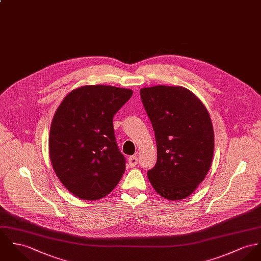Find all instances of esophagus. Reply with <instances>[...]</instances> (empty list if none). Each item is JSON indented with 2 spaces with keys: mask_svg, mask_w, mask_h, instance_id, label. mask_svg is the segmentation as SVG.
<instances>
[{
  "mask_svg": "<svg viewBox=\"0 0 261 261\" xmlns=\"http://www.w3.org/2000/svg\"><path fill=\"white\" fill-rule=\"evenodd\" d=\"M128 166H130V167H135V166L138 165V163H139V160H138V156H136V155H130L129 158H128Z\"/></svg>",
  "mask_w": 261,
  "mask_h": 261,
  "instance_id": "1",
  "label": "esophagus"
}]
</instances>
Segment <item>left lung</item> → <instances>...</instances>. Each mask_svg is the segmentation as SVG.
<instances>
[{
    "mask_svg": "<svg viewBox=\"0 0 261 261\" xmlns=\"http://www.w3.org/2000/svg\"><path fill=\"white\" fill-rule=\"evenodd\" d=\"M140 94L158 149L148 179L161 196L184 199L205 178L212 166L214 135L210 114L182 87L155 86L143 88Z\"/></svg>",
    "mask_w": 261,
    "mask_h": 261,
    "instance_id": "1",
    "label": "left lung"
}]
</instances>
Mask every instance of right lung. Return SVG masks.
<instances>
[{
	"instance_id": "add662e5",
	"label": "right lung",
	"mask_w": 261,
	"mask_h": 261,
	"mask_svg": "<svg viewBox=\"0 0 261 261\" xmlns=\"http://www.w3.org/2000/svg\"><path fill=\"white\" fill-rule=\"evenodd\" d=\"M132 95L128 89L84 86L67 95L55 113L49 159L61 182L79 198L99 199L119 184L125 159L113 119Z\"/></svg>"
}]
</instances>
